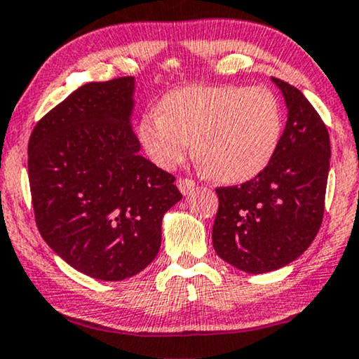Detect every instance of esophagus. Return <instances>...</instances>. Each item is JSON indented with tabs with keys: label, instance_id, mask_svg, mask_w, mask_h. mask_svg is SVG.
<instances>
[{
	"label": "esophagus",
	"instance_id": "esophagus-1",
	"mask_svg": "<svg viewBox=\"0 0 359 359\" xmlns=\"http://www.w3.org/2000/svg\"><path fill=\"white\" fill-rule=\"evenodd\" d=\"M195 180H191V179H185V177H180L179 180H177V187H179V190L182 191V194L184 195H187V194H190L191 190L195 189Z\"/></svg>",
	"mask_w": 359,
	"mask_h": 359
}]
</instances>
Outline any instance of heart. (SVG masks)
<instances>
[{
    "label": "heart",
    "mask_w": 359,
    "mask_h": 359,
    "mask_svg": "<svg viewBox=\"0 0 359 359\" xmlns=\"http://www.w3.org/2000/svg\"><path fill=\"white\" fill-rule=\"evenodd\" d=\"M161 109L141 118L140 140L163 169L180 164L195 141L211 177L244 182L265 169L280 143V102L262 86H191L169 93Z\"/></svg>",
    "instance_id": "heart-1"
}]
</instances>
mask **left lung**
<instances>
[{
	"instance_id": "1",
	"label": "left lung",
	"mask_w": 359,
	"mask_h": 359,
	"mask_svg": "<svg viewBox=\"0 0 359 359\" xmlns=\"http://www.w3.org/2000/svg\"><path fill=\"white\" fill-rule=\"evenodd\" d=\"M271 79L287 107L273 158L254 179L216 189L213 247L247 273H265L296 260L316 239L325 210L329 130L299 89Z\"/></svg>"
}]
</instances>
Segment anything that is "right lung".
<instances>
[{
	"label": "right lung",
	"mask_w": 359,
	"mask_h": 359,
	"mask_svg": "<svg viewBox=\"0 0 359 359\" xmlns=\"http://www.w3.org/2000/svg\"><path fill=\"white\" fill-rule=\"evenodd\" d=\"M133 76L88 83L45 114L29 138L35 223L81 273L120 281L144 270L161 223L182 198L175 177L141 156L130 125Z\"/></svg>",
	"instance_id": "add662e5"
}]
</instances>
